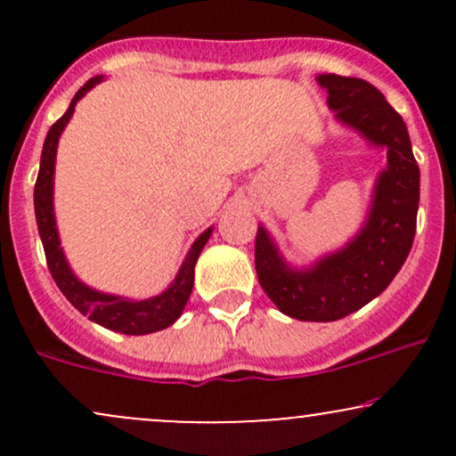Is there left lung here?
I'll use <instances>...</instances> for the list:
<instances>
[{
  "label": "left lung",
  "mask_w": 456,
  "mask_h": 456,
  "mask_svg": "<svg viewBox=\"0 0 456 456\" xmlns=\"http://www.w3.org/2000/svg\"><path fill=\"white\" fill-rule=\"evenodd\" d=\"M337 118L375 145L388 148L369 221L343 250L311 270L287 268L268 232L257 229L255 268L264 291L285 315L300 322H337L369 305L390 285L410 255L420 201V169L405 122L364 78L319 75Z\"/></svg>",
  "instance_id": "obj_1"
}]
</instances>
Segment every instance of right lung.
<instances>
[{
  "instance_id": "1",
  "label": "right lung",
  "mask_w": 456,
  "mask_h": 456,
  "mask_svg": "<svg viewBox=\"0 0 456 456\" xmlns=\"http://www.w3.org/2000/svg\"><path fill=\"white\" fill-rule=\"evenodd\" d=\"M102 77H94L86 86L81 87L72 98L70 107L66 113L49 128L46 133L43 156H40V171L38 180L34 186V208H36V223H38L40 240H43L46 265H49L51 276L60 287V291L68 297L72 306L78 313L87 315L92 322L101 323V326L115 330L122 334H150L159 332V330L169 328L177 317L184 311L188 297H191L192 282H195V264L199 253L203 250L208 240H210L212 229L203 232L197 238V242L188 250L184 264L177 272L175 281L171 282L169 289L162 291L160 296L150 297V300H126V297L107 296L101 291H94L90 287L83 285L81 281L72 274L68 268L64 253L60 248V238H57L55 227V214H53V174H55V151L57 141H60L61 130L66 128L68 119H70L75 104L81 96H86L96 83H101Z\"/></svg>"
}]
</instances>
